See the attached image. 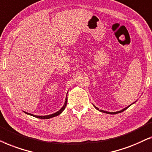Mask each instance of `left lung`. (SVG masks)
Wrapping results in <instances>:
<instances>
[{
    "label": "left lung",
    "mask_w": 152,
    "mask_h": 152,
    "mask_svg": "<svg viewBox=\"0 0 152 152\" xmlns=\"http://www.w3.org/2000/svg\"><path fill=\"white\" fill-rule=\"evenodd\" d=\"M131 106V105H130ZM94 106V108H96V109H97V110H99V109L98 108H96V106ZM129 108V106L128 107H126V108H125L124 109H123V110H120V111H118V112H114V113H110V112H107V111H104V110H99V111H101V112H102V113H107V114H111V115H113V114H117V113H122V112H123V111L124 110H126V109H127Z\"/></svg>",
    "instance_id": "1"
}]
</instances>
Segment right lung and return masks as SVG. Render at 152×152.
<instances>
[{
	"label": "right lung",
	"mask_w": 152,
	"mask_h": 152,
	"mask_svg": "<svg viewBox=\"0 0 152 152\" xmlns=\"http://www.w3.org/2000/svg\"><path fill=\"white\" fill-rule=\"evenodd\" d=\"M66 104H67V94H66L65 103H64L63 107H62V108L61 109H60V110L59 111H58L57 113H53V114H52V115H46V116H37V115H32V114H30V113H26V112H25V113H26V114H28V115H32V116L37 117V118H40V119H49V118H51V117H56V116H57V115H58L61 114L62 111H63V110H64V108H65V107H66Z\"/></svg>",
	"instance_id": "add662e5"
}]
</instances>
